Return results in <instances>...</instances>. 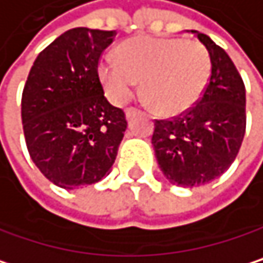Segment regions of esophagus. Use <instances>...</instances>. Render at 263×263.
Masks as SVG:
<instances>
[{"instance_id":"obj_1","label":"esophagus","mask_w":263,"mask_h":263,"mask_svg":"<svg viewBox=\"0 0 263 263\" xmlns=\"http://www.w3.org/2000/svg\"><path fill=\"white\" fill-rule=\"evenodd\" d=\"M137 114H139V109H136V107H127V109H126V118H127V120H130L133 117H136Z\"/></svg>"}]
</instances>
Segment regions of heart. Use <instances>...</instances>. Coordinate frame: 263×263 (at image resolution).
<instances>
[{
  "mask_svg": "<svg viewBox=\"0 0 263 263\" xmlns=\"http://www.w3.org/2000/svg\"><path fill=\"white\" fill-rule=\"evenodd\" d=\"M107 97L123 104L142 80V92L153 107L176 115L202 97L210 72V53L203 44L183 38H130L117 47V60L104 57L98 66Z\"/></svg>",
  "mask_w": 263,
  "mask_h": 263,
  "instance_id": "obj_1",
  "label": "heart"
}]
</instances>
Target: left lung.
<instances>
[{
  "instance_id": "left-lung-1",
  "label": "left lung",
  "mask_w": 263,
  "mask_h": 263,
  "mask_svg": "<svg viewBox=\"0 0 263 263\" xmlns=\"http://www.w3.org/2000/svg\"><path fill=\"white\" fill-rule=\"evenodd\" d=\"M206 47L211 73L199 101L183 114L156 120L153 146L173 185L194 188L220 177L240 149L245 127V84L228 53L193 30Z\"/></svg>"
}]
</instances>
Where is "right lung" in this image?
<instances>
[{"label":"right lung","mask_w":263,"mask_h":263,"mask_svg":"<svg viewBox=\"0 0 263 263\" xmlns=\"http://www.w3.org/2000/svg\"><path fill=\"white\" fill-rule=\"evenodd\" d=\"M115 30L75 27L40 52L21 98L30 159L53 185L73 190L110 173L127 126L104 97L98 63Z\"/></svg>","instance_id":"1"}]
</instances>
